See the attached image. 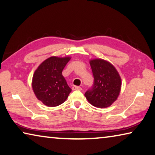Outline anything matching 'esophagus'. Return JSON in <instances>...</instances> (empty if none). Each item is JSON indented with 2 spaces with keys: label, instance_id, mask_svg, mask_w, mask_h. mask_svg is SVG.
Instances as JSON below:
<instances>
[{
  "label": "esophagus",
  "instance_id": "esophagus-1",
  "mask_svg": "<svg viewBox=\"0 0 155 155\" xmlns=\"http://www.w3.org/2000/svg\"><path fill=\"white\" fill-rule=\"evenodd\" d=\"M81 87H78V86H73L72 87V90H81Z\"/></svg>",
  "mask_w": 155,
  "mask_h": 155
}]
</instances>
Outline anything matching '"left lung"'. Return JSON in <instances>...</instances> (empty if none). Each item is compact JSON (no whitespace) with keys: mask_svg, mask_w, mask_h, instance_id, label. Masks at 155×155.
Wrapping results in <instances>:
<instances>
[{"mask_svg":"<svg viewBox=\"0 0 155 155\" xmlns=\"http://www.w3.org/2000/svg\"><path fill=\"white\" fill-rule=\"evenodd\" d=\"M90 64L94 76V83L85 93L89 103L98 108L111 105L119 96L122 82L115 67L105 60H91Z\"/></svg>","mask_w":155,"mask_h":155,"instance_id":"1","label":"left lung"}]
</instances>
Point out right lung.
I'll return each mask as SVG.
<instances>
[{
  "label": "right lung",
  "mask_w": 155,
  "mask_h": 155,
  "mask_svg": "<svg viewBox=\"0 0 155 155\" xmlns=\"http://www.w3.org/2000/svg\"><path fill=\"white\" fill-rule=\"evenodd\" d=\"M70 57H51L39 65L33 77L32 87L38 100L48 107H57L67 99L72 90L62 71Z\"/></svg>",
  "instance_id": "add662e5"
}]
</instances>
